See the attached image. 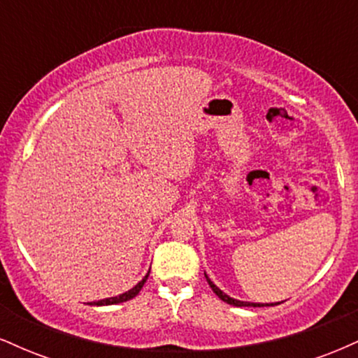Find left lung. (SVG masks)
<instances>
[{
  "mask_svg": "<svg viewBox=\"0 0 358 358\" xmlns=\"http://www.w3.org/2000/svg\"><path fill=\"white\" fill-rule=\"evenodd\" d=\"M205 278H207V282H208V286L212 287V291L213 293L217 294V296H219L222 301H225V303H229V305H232V306H252V308H257V306H274V303H271V305H264V303H250V301H241V299H236V298H231L229 296V294H225L224 291L220 289V287H217L215 285H213V282L210 281V278L207 276V274H205ZM278 305V303H276Z\"/></svg>",
  "mask_w": 358,
  "mask_h": 358,
  "instance_id": "8db88e82",
  "label": "left lung"
}]
</instances>
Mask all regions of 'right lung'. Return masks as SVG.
<instances>
[{
    "instance_id": "1",
    "label": "right lung",
    "mask_w": 358,
    "mask_h": 358,
    "mask_svg": "<svg viewBox=\"0 0 358 358\" xmlns=\"http://www.w3.org/2000/svg\"><path fill=\"white\" fill-rule=\"evenodd\" d=\"M148 276H150V271H148V274H146V276L143 278L141 281H139L136 286H133V287H131L129 291H126V293H122V294H117V296H113V298L99 299V301H90L89 305H92V306H109V305H117V303H124V301H129V299H133V298L136 296V294L139 293V291H141V287L145 286V282H146Z\"/></svg>"
}]
</instances>
